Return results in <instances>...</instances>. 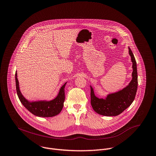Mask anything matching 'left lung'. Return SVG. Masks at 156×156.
<instances>
[{"mask_svg":"<svg viewBox=\"0 0 156 156\" xmlns=\"http://www.w3.org/2000/svg\"><path fill=\"white\" fill-rule=\"evenodd\" d=\"M129 53L132 62V79L129 85L122 90L109 94L105 98H99L95 95L90 87V103L93 110L98 114L106 116H115L122 113L132 104L135 99L138 87L136 62L132 50L129 47Z\"/></svg>","mask_w":156,"mask_h":156,"instance_id":"obj_1","label":"left lung"}]
</instances>
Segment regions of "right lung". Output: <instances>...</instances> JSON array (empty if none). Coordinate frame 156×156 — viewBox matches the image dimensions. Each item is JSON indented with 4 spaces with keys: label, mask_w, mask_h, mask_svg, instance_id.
Segmentation results:
<instances>
[{
    "label": "right lung",
    "mask_w": 156,
    "mask_h": 156,
    "mask_svg": "<svg viewBox=\"0 0 156 156\" xmlns=\"http://www.w3.org/2000/svg\"><path fill=\"white\" fill-rule=\"evenodd\" d=\"M15 81L18 98L24 107L31 113L38 117L49 118L55 116L61 113L65 100L64 89L67 83L61 87L58 95L54 99L49 101L39 100L30 101L23 95L20 91L16 72L15 74Z\"/></svg>",
    "instance_id": "right-lung-1"
}]
</instances>
